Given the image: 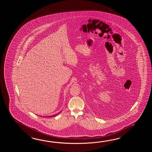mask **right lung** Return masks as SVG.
I'll use <instances>...</instances> for the list:
<instances>
[{"label":"right lung","mask_w":152,"mask_h":152,"mask_svg":"<svg viewBox=\"0 0 152 152\" xmlns=\"http://www.w3.org/2000/svg\"><path fill=\"white\" fill-rule=\"evenodd\" d=\"M61 111H60V112H59L58 113H57V114H55V115H52V116H44V117H53L55 116H56V115H58V114L60 113H61ZM39 116L41 117V116Z\"/></svg>","instance_id":"right-lung-1"}]
</instances>
